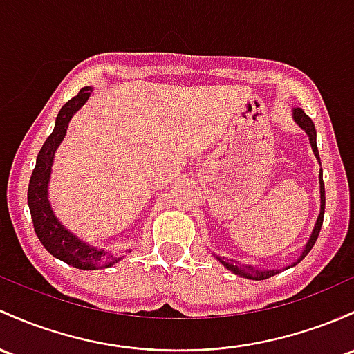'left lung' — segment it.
<instances>
[{
	"label": "left lung",
	"instance_id": "8db88e82",
	"mask_svg": "<svg viewBox=\"0 0 354 354\" xmlns=\"http://www.w3.org/2000/svg\"><path fill=\"white\" fill-rule=\"evenodd\" d=\"M292 119H294V122H296L297 126L301 127V129L304 131L306 134H308L309 145H310V147H313L314 156H316L317 162L321 165L319 151H317V145H316V127H314V122L310 120L309 115H306V112L302 111L301 107H294L292 109ZM319 196H321V208H319V215H317L316 225H314V228H313V234H310L308 243H306L304 248H302L301 255H299V257L294 260L292 263H289V266L282 267V269H260V267L250 266V263H243V262H240V260H235V259L218 257V255H213V257L218 260V262L225 267V269L230 270L232 274L240 275V277H243V279H250V281H263V279H269V277H272V275L279 274L281 270H287V269H290V267L297 266V263L301 262V260L309 254L314 243H316L317 235H319L321 227H322V218H324V207H326L324 183H322V169H319Z\"/></svg>",
	"mask_w": 354,
	"mask_h": 354
}]
</instances>
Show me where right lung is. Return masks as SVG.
Returning <instances> with one entry per match:
<instances>
[{"instance_id": "add662e5", "label": "right lung", "mask_w": 354, "mask_h": 354, "mask_svg": "<svg viewBox=\"0 0 354 354\" xmlns=\"http://www.w3.org/2000/svg\"><path fill=\"white\" fill-rule=\"evenodd\" d=\"M92 87L80 88L73 99H70L58 112L53 133L46 138L37 156V165L30 178L28 185V207L32 213L35 234L53 257L80 270H99L112 267L118 263L120 257H115L112 252L97 248L85 240L70 232L53 212L48 200V185L52 178V166L55 161L58 146L67 134L68 124L73 114L84 106L91 97Z\"/></svg>"}]
</instances>
